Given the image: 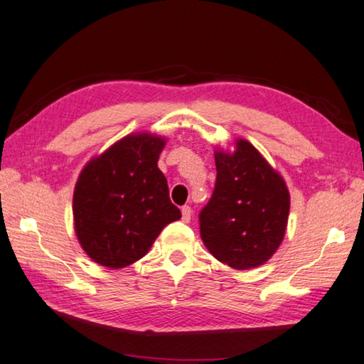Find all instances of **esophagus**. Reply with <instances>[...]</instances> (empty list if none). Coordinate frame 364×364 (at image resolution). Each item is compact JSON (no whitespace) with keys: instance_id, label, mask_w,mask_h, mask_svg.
<instances>
[{"instance_id":"obj_1","label":"esophagus","mask_w":364,"mask_h":364,"mask_svg":"<svg viewBox=\"0 0 364 364\" xmlns=\"http://www.w3.org/2000/svg\"><path fill=\"white\" fill-rule=\"evenodd\" d=\"M181 215H183V221L184 223H189L191 221V216H193V210H191L189 205H184L181 208Z\"/></svg>"}]
</instances>
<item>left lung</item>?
<instances>
[{"mask_svg": "<svg viewBox=\"0 0 364 364\" xmlns=\"http://www.w3.org/2000/svg\"><path fill=\"white\" fill-rule=\"evenodd\" d=\"M216 183L199 215L200 237L218 261L237 270L261 266L287 232L289 193L280 173L247 140L215 151Z\"/></svg>", "mask_w": 364, "mask_h": 364, "instance_id": "left-lung-1", "label": "left lung"}]
</instances>
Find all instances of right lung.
<instances>
[{
  "label": "right lung",
  "instance_id": "right-lung-1",
  "mask_svg": "<svg viewBox=\"0 0 364 364\" xmlns=\"http://www.w3.org/2000/svg\"><path fill=\"white\" fill-rule=\"evenodd\" d=\"M165 138L134 134L82 168L73 194L75 230L100 266L127 267L148 253L167 224L181 218L157 167Z\"/></svg>",
  "mask_w": 364,
  "mask_h": 364
}]
</instances>
